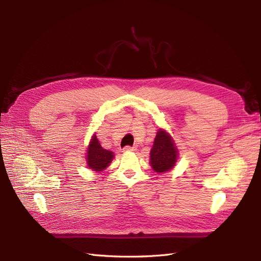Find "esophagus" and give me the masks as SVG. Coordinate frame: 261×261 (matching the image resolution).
Returning a JSON list of instances; mask_svg holds the SVG:
<instances>
[{
  "label": "esophagus",
  "instance_id": "esophagus-1",
  "mask_svg": "<svg viewBox=\"0 0 261 261\" xmlns=\"http://www.w3.org/2000/svg\"><path fill=\"white\" fill-rule=\"evenodd\" d=\"M123 150H124V151H126V152H127V151H135V150H136V147L126 146V147H124V148H123Z\"/></svg>",
  "mask_w": 261,
  "mask_h": 261
}]
</instances>
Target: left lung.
<instances>
[{"instance_id":"1","label":"left lung","mask_w":261,"mask_h":261,"mask_svg":"<svg viewBox=\"0 0 261 261\" xmlns=\"http://www.w3.org/2000/svg\"><path fill=\"white\" fill-rule=\"evenodd\" d=\"M178 151L170 134L159 129L150 151V165L154 172H168L174 167Z\"/></svg>"}]
</instances>
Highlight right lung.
<instances>
[{"mask_svg":"<svg viewBox=\"0 0 261 261\" xmlns=\"http://www.w3.org/2000/svg\"><path fill=\"white\" fill-rule=\"evenodd\" d=\"M113 152L101 147L96 135L92 136L87 149V165L92 171L101 172L107 169L113 160Z\"/></svg>","mask_w":261,"mask_h":261,"instance_id":"1","label":"right lung"}]
</instances>
